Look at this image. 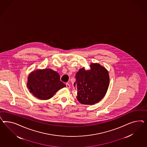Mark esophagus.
<instances>
[{
	"label": "esophagus",
	"mask_w": 147,
	"mask_h": 147,
	"mask_svg": "<svg viewBox=\"0 0 147 147\" xmlns=\"http://www.w3.org/2000/svg\"><path fill=\"white\" fill-rule=\"evenodd\" d=\"M66 88L68 89H69L71 88V86L69 85V84H66Z\"/></svg>",
	"instance_id": "34e87169"
}]
</instances>
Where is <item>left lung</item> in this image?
I'll use <instances>...</instances> for the list:
<instances>
[{
  "label": "left lung",
  "mask_w": 147,
  "mask_h": 147,
  "mask_svg": "<svg viewBox=\"0 0 147 147\" xmlns=\"http://www.w3.org/2000/svg\"><path fill=\"white\" fill-rule=\"evenodd\" d=\"M90 69L80 68L76 75L74 86L80 103L93 105L99 102L107 92L110 78L107 69L100 64L91 63Z\"/></svg>",
  "instance_id": "left-lung-1"
}]
</instances>
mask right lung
<instances>
[{
  "mask_svg": "<svg viewBox=\"0 0 147 147\" xmlns=\"http://www.w3.org/2000/svg\"><path fill=\"white\" fill-rule=\"evenodd\" d=\"M27 87L37 98L47 100L52 97L57 91L66 87L60 79L59 74L51 69H37L28 76Z\"/></svg>",
  "mask_w": 147,
  "mask_h": 147,
  "instance_id": "add662e5",
  "label": "right lung"
}]
</instances>
